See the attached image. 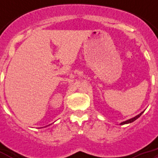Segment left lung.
I'll return each mask as SVG.
<instances>
[{
	"mask_svg": "<svg viewBox=\"0 0 158 158\" xmlns=\"http://www.w3.org/2000/svg\"><path fill=\"white\" fill-rule=\"evenodd\" d=\"M143 112L139 113V115H136V116H135V117L131 118V119H130V120H125V121H123V122L120 123V125H125V124H130V123L134 122V121H135V120H137L138 118L139 117L140 115H142Z\"/></svg>",
	"mask_w": 158,
	"mask_h": 158,
	"instance_id": "1",
	"label": "left lung"
}]
</instances>
